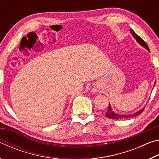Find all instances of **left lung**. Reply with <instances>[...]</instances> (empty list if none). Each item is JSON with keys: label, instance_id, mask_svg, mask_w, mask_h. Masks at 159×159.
Returning a JSON list of instances; mask_svg holds the SVG:
<instances>
[{"label": "left lung", "instance_id": "1", "mask_svg": "<svg viewBox=\"0 0 159 159\" xmlns=\"http://www.w3.org/2000/svg\"><path fill=\"white\" fill-rule=\"evenodd\" d=\"M130 31L132 34H133V37L134 38V39H136V41L138 42L139 44H140L142 46H143L144 48H146V49L149 51V47L147 46V45L146 43H145V41H144L143 39H142L140 37H139L138 34H137L135 32H134L133 29H130ZM156 84V81H155V83H154V85ZM144 109H142L141 110H139V111L134 113V114H129V115H120V114H116V113H114V111H112V109L111 108V106H110V104L109 105V108H108V110H107V113L105 114V116L107 117V118H112V119H123V118H133V117H134L136 116H138L139 114H140L142 112H143L144 111Z\"/></svg>", "mask_w": 159, "mask_h": 159}]
</instances>
